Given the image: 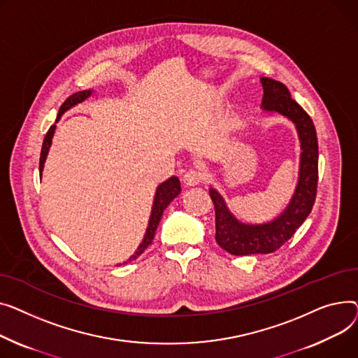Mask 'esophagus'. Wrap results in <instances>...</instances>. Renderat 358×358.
Returning <instances> with one entry per match:
<instances>
[{
  "label": "esophagus",
  "mask_w": 358,
  "mask_h": 358,
  "mask_svg": "<svg viewBox=\"0 0 358 358\" xmlns=\"http://www.w3.org/2000/svg\"><path fill=\"white\" fill-rule=\"evenodd\" d=\"M202 179H203V173L199 169H191L185 173L183 183L186 186H196L202 182Z\"/></svg>",
  "instance_id": "obj_1"
}]
</instances>
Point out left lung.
<instances>
[{"label": "left lung", "instance_id": "obj_1", "mask_svg": "<svg viewBox=\"0 0 358 358\" xmlns=\"http://www.w3.org/2000/svg\"><path fill=\"white\" fill-rule=\"evenodd\" d=\"M263 85L262 107L264 111L279 113L296 125L301 140L299 179L285 211L273 221L264 224L240 222L214 187L209 189L215 208V240L221 248L233 256L268 255L280 248L312 211L318 185V138L315 125L308 113L292 99L282 82L260 78Z\"/></svg>", "mask_w": 358, "mask_h": 358}]
</instances>
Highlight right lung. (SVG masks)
Masks as SVG:
<instances>
[{
	"label": "right lung",
	"mask_w": 358,
	"mask_h": 358,
	"mask_svg": "<svg viewBox=\"0 0 358 358\" xmlns=\"http://www.w3.org/2000/svg\"><path fill=\"white\" fill-rule=\"evenodd\" d=\"M91 94H92V91L88 90V91H80V92H76V94L71 95L65 102L62 103V107H60L59 114H57V118H56V122L60 120V117L65 114L68 110H71L72 107H75V105L80 103L82 101H85ZM55 130H56V124H53L52 127L49 129V131H48V134L45 137V141H43V147H41L40 164H38L40 176H41V172H43L45 162H46L49 149H50V145H52V138H53ZM179 194H180V182H179V179L176 176H172L171 179H167L166 182H163L162 185L157 186L155 202H153V208H152V214H150V220H149V227H147V229H145V236H144L141 244L138 245L136 253L125 263H131L133 260H136L141 253H144V250L152 244V241L155 238V234H156L157 225H159V222L162 220V215L164 213V209L167 208V205H169Z\"/></svg>",
	"instance_id": "obj_1"
}]
</instances>
